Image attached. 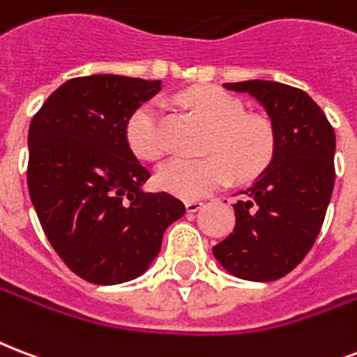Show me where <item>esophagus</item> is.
<instances>
[{
	"mask_svg": "<svg viewBox=\"0 0 357 357\" xmlns=\"http://www.w3.org/2000/svg\"><path fill=\"white\" fill-rule=\"evenodd\" d=\"M204 204L200 200H190V202L185 204V209H187V213H197L198 209L202 208Z\"/></svg>",
	"mask_w": 357,
	"mask_h": 357,
	"instance_id": "esophagus-1",
	"label": "esophagus"
}]
</instances>
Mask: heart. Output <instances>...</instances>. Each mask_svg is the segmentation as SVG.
Returning <instances> with one entry per match:
<instances>
[{
    "label": "heart",
    "mask_w": 357,
    "mask_h": 357,
    "mask_svg": "<svg viewBox=\"0 0 357 357\" xmlns=\"http://www.w3.org/2000/svg\"><path fill=\"white\" fill-rule=\"evenodd\" d=\"M181 102L211 129L208 151L221 157L168 160L157 170L160 189L192 200L227 183L232 170L245 178L266 165L271 153L269 125L260 118L245 116V106L236 97L217 88H197L181 95ZM162 119L159 100H148L136 108L127 123V140L136 155L153 160L165 153Z\"/></svg>",
    "instance_id": "heart-1"
}]
</instances>
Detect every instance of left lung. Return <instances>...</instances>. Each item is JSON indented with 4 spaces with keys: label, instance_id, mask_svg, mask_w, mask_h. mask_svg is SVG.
<instances>
[{
    "label": "left lung",
    "instance_id": "left-lung-1",
    "mask_svg": "<svg viewBox=\"0 0 357 357\" xmlns=\"http://www.w3.org/2000/svg\"><path fill=\"white\" fill-rule=\"evenodd\" d=\"M225 88L260 102L273 149L268 167L234 204V232L215 245L213 257L238 279L277 281L307 257L322 228L335 185V132L301 89L268 80Z\"/></svg>",
    "mask_w": 357,
    "mask_h": 357
}]
</instances>
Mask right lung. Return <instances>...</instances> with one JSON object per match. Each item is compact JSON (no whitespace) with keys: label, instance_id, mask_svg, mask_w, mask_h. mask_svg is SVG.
I'll return each instance as SVG.
<instances>
[{"label":"right lung","instance_id":"1","mask_svg":"<svg viewBox=\"0 0 357 357\" xmlns=\"http://www.w3.org/2000/svg\"><path fill=\"white\" fill-rule=\"evenodd\" d=\"M160 80L91 75L61 84L29 125L27 187L46 238L76 275L121 284L149 269L162 234L185 213L148 192L149 170L127 140L136 108Z\"/></svg>","mask_w":357,"mask_h":357}]
</instances>
